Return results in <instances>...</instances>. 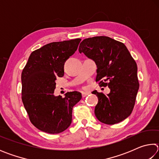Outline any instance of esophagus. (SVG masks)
<instances>
[{
    "instance_id": "obj_1",
    "label": "esophagus",
    "mask_w": 159,
    "mask_h": 159,
    "mask_svg": "<svg viewBox=\"0 0 159 159\" xmlns=\"http://www.w3.org/2000/svg\"><path fill=\"white\" fill-rule=\"evenodd\" d=\"M88 95H89V93H85V92H83L82 93L83 98H85V97H86V96Z\"/></svg>"
}]
</instances>
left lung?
<instances>
[{"label":"left lung","mask_w":159,"mask_h":159,"mask_svg":"<svg viewBox=\"0 0 159 159\" xmlns=\"http://www.w3.org/2000/svg\"><path fill=\"white\" fill-rule=\"evenodd\" d=\"M79 50L95 62L96 82L110 89L107 95L93 91L98 98L97 118L108 125L125 120L133 111L139 86L138 66L128 48L109 37L95 36L83 40Z\"/></svg>","instance_id":"8db88e82"}]
</instances>
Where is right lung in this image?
Segmentation results:
<instances>
[{"label": "right lung", "mask_w": 159, "mask_h": 159, "mask_svg": "<svg viewBox=\"0 0 159 159\" xmlns=\"http://www.w3.org/2000/svg\"><path fill=\"white\" fill-rule=\"evenodd\" d=\"M80 39L52 42L34 50L21 73V99L29 119L39 130L50 134L64 131L71 125L73 107L82 98L77 91L64 98L55 96L57 77L64 76V66L76 52Z\"/></svg>", "instance_id": "1"}]
</instances>
